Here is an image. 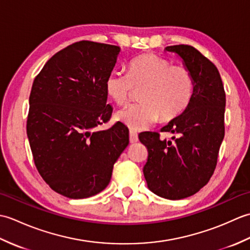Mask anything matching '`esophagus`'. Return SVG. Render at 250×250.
Wrapping results in <instances>:
<instances>
[{"instance_id":"1","label":"esophagus","mask_w":250,"mask_h":250,"mask_svg":"<svg viewBox=\"0 0 250 250\" xmlns=\"http://www.w3.org/2000/svg\"><path fill=\"white\" fill-rule=\"evenodd\" d=\"M139 141V136H137V133L133 130H130V143H135Z\"/></svg>"}]
</instances>
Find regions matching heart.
<instances>
[{
  "mask_svg": "<svg viewBox=\"0 0 250 250\" xmlns=\"http://www.w3.org/2000/svg\"><path fill=\"white\" fill-rule=\"evenodd\" d=\"M133 87L142 88L141 102L116 113V119L133 130H145L156 124L176 118L188 107L194 93V79L187 67L171 65L153 54L142 55L129 63V74L111 71L105 90L117 104L128 102Z\"/></svg>",
  "mask_w": 250,
  "mask_h": 250,
  "instance_id": "1",
  "label": "heart"
}]
</instances>
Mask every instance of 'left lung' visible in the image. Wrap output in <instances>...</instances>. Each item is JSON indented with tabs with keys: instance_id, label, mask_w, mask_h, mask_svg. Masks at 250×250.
<instances>
[{
	"instance_id": "left-lung-1",
	"label": "left lung",
	"mask_w": 250,
	"mask_h": 250,
	"mask_svg": "<svg viewBox=\"0 0 250 250\" xmlns=\"http://www.w3.org/2000/svg\"><path fill=\"white\" fill-rule=\"evenodd\" d=\"M194 79L189 106L161 129L177 137L161 140L157 132L139 135L148 150L143 173L147 187L168 200H180L203 188L213 175L225 137L226 93L217 67L199 50L188 45L167 46Z\"/></svg>"
}]
</instances>
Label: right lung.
Listing matches in <instances>:
<instances>
[{"label": "right lung", "instance_id": "right-lung-1", "mask_svg": "<svg viewBox=\"0 0 250 250\" xmlns=\"http://www.w3.org/2000/svg\"><path fill=\"white\" fill-rule=\"evenodd\" d=\"M119 46L82 41L57 52L33 82L26 134L35 167L49 187L70 199L104 190L114 164L129 144V129L107 130L113 107L105 81Z\"/></svg>", "mask_w": 250, "mask_h": 250}]
</instances>
